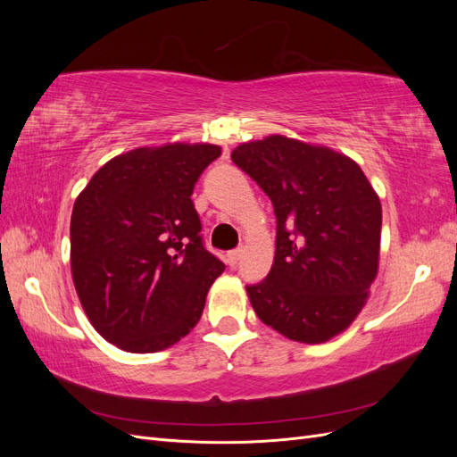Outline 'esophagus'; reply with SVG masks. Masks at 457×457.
Returning <instances> with one entry per match:
<instances>
[{"mask_svg": "<svg viewBox=\"0 0 457 457\" xmlns=\"http://www.w3.org/2000/svg\"><path fill=\"white\" fill-rule=\"evenodd\" d=\"M242 253H244L242 247H238V250H232V252H228V253H227V262H228V265H230V267L237 265V262H238V261H240V257H242Z\"/></svg>", "mask_w": 457, "mask_h": 457, "instance_id": "obj_1", "label": "esophagus"}]
</instances>
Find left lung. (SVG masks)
Here are the masks:
<instances>
[{"mask_svg": "<svg viewBox=\"0 0 457 457\" xmlns=\"http://www.w3.org/2000/svg\"><path fill=\"white\" fill-rule=\"evenodd\" d=\"M230 158L276 215L270 272L245 286L261 322L301 343L341 334L366 305L379 267L381 202L361 165L284 135L242 143Z\"/></svg>", "mask_w": 457, "mask_h": 457, "instance_id": "left-lung-1", "label": "left lung"}]
</instances>
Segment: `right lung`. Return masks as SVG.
Instances as JSON below:
<instances>
[{"mask_svg": "<svg viewBox=\"0 0 457 457\" xmlns=\"http://www.w3.org/2000/svg\"><path fill=\"white\" fill-rule=\"evenodd\" d=\"M219 156L207 143L135 148L106 162L76 198V292L93 328L121 351H163L198 324L225 265L204 247L190 196Z\"/></svg>", "mask_w": 457, "mask_h": 457, "instance_id": "obj_1", "label": "right lung"}]
</instances>
